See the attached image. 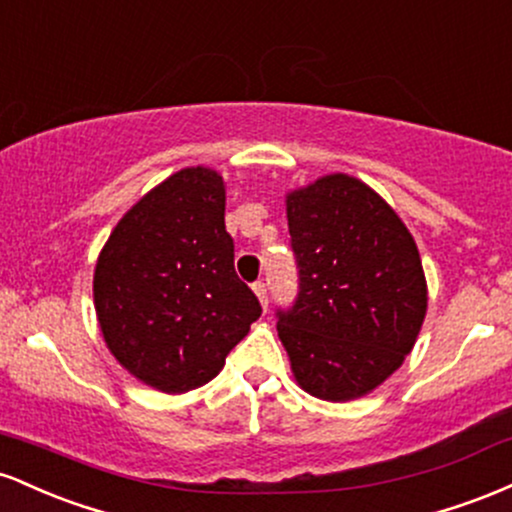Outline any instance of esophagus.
<instances>
[{"label": "esophagus", "instance_id": "esophagus-1", "mask_svg": "<svg viewBox=\"0 0 512 512\" xmlns=\"http://www.w3.org/2000/svg\"><path fill=\"white\" fill-rule=\"evenodd\" d=\"M252 291L257 293V298H260L262 308L267 310V305H269V293H267V284H264V281H255V284H252Z\"/></svg>", "mask_w": 512, "mask_h": 512}]
</instances>
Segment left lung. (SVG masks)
I'll return each instance as SVG.
<instances>
[{
    "mask_svg": "<svg viewBox=\"0 0 512 512\" xmlns=\"http://www.w3.org/2000/svg\"><path fill=\"white\" fill-rule=\"evenodd\" d=\"M298 293L276 330L298 385L327 402L363 397L402 366L426 315L419 250L361 180L337 173L286 197Z\"/></svg>",
    "mask_w": 512,
    "mask_h": 512,
    "instance_id": "left-lung-1",
    "label": "left lung"
}]
</instances>
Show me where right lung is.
<instances>
[{
  "instance_id": "right-lung-1",
  "label": "right lung",
  "mask_w": 512,
  "mask_h": 512,
  "mask_svg": "<svg viewBox=\"0 0 512 512\" xmlns=\"http://www.w3.org/2000/svg\"><path fill=\"white\" fill-rule=\"evenodd\" d=\"M223 211L221 175L185 168L122 216L98 257L93 298L105 344L168 395L216 378L262 315L233 267Z\"/></svg>"
}]
</instances>
